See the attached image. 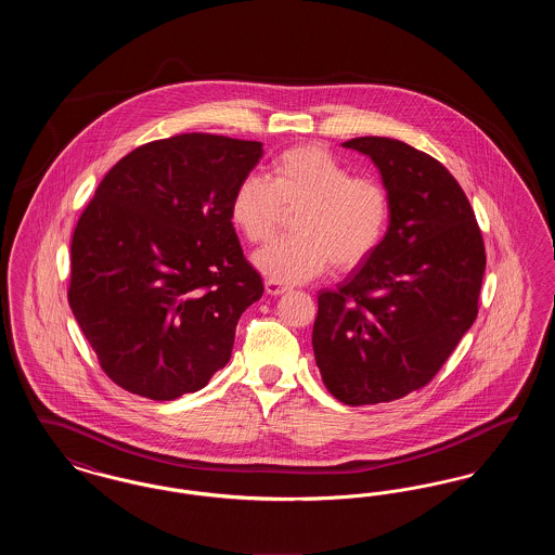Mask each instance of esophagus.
<instances>
[{
  "label": "esophagus",
  "instance_id": "1",
  "mask_svg": "<svg viewBox=\"0 0 555 555\" xmlns=\"http://www.w3.org/2000/svg\"><path fill=\"white\" fill-rule=\"evenodd\" d=\"M289 287H285V285H281V283H274V281H266V293L268 295H272V297H276V295H283V293H287Z\"/></svg>",
  "mask_w": 555,
  "mask_h": 555
}]
</instances>
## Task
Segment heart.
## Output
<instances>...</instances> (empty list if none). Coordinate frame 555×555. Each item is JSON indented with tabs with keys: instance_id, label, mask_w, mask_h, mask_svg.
Masks as SVG:
<instances>
[{
	"instance_id": "1",
	"label": "heart",
	"mask_w": 555,
	"mask_h": 555,
	"mask_svg": "<svg viewBox=\"0 0 555 555\" xmlns=\"http://www.w3.org/2000/svg\"><path fill=\"white\" fill-rule=\"evenodd\" d=\"M291 237L276 238L254 256L268 281L297 285L328 264L349 272L364 264L389 224V195L322 145H299L272 162L270 181L245 177L231 199V220L249 243L272 237L293 214Z\"/></svg>"
}]
</instances>
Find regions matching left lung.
<instances>
[{"instance_id": "8db88e82", "label": "left lung", "mask_w": 555, "mask_h": 555, "mask_svg": "<svg viewBox=\"0 0 555 555\" xmlns=\"http://www.w3.org/2000/svg\"><path fill=\"white\" fill-rule=\"evenodd\" d=\"M372 159L389 229L337 289L318 293L312 347L326 389L347 405L396 401L448 362L478 314L485 245L448 168L389 137L345 141Z\"/></svg>"}]
</instances>
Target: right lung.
<instances>
[{
	"instance_id": "1",
	"label": "right lung",
	"mask_w": 555,
	"mask_h": 555,
	"mask_svg": "<svg viewBox=\"0 0 555 555\" xmlns=\"http://www.w3.org/2000/svg\"><path fill=\"white\" fill-rule=\"evenodd\" d=\"M260 141L186 132L120 159L80 214L68 301L107 376L170 401L231 360L241 314L262 297L231 199Z\"/></svg>"
}]
</instances>
